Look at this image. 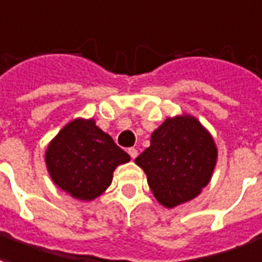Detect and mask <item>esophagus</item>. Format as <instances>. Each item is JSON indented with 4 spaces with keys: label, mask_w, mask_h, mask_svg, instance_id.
Here are the masks:
<instances>
[{
    "label": "esophagus",
    "mask_w": 262,
    "mask_h": 262,
    "mask_svg": "<svg viewBox=\"0 0 262 262\" xmlns=\"http://www.w3.org/2000/svg\"><path fill=\"white\" fill-rule=\"evenodd\" d=\"M127 152H129V156H130L133 160H135V158L137 157V150L136 148H133V147H132V148H129V150H127Z\"/></svg>",
    "instance_id": "obj_1"
}]
</instances>
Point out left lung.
<instances>
[{"label": "left lung", "mask_w": 262, "mask_h": 262, "mask_svg": "<svg viewBox=\"0 0 262 262\" xmlns=\"http://www.w3.org/2000/svg\"><path fill=\"white\" fill-rule=\"evenodd\" d=\"M216 146L200 122L189 115L168 118L152 132L151 144L135 162L146 172L160 204L173 208L200 194L208 185Z\"/></svg>", "instance_id": "1"}]
</instances>
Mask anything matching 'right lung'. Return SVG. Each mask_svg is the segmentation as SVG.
I'll use <instances>...</instances> for the list:
<instances>
[{
    "instance_id": "add662e5",
    "label": "right lung",
    "mask_w": 262,
    "mask_h": 262,
    "mask_svg": "<svg viewBox=\"0 0 262 262\" xmlns=\"http://www.w3.org/2000/svg\"><path fill=\"white\" fill-rule=\"evenodd\" d=\"M130 161L127 152L93 119H75L62 129L46 151L54 183L79 200H94L112 182L118 165Z\"/></svg>"
}]
</instances>
